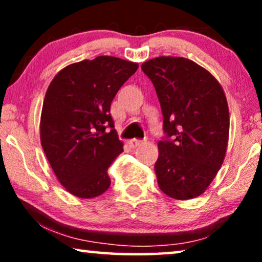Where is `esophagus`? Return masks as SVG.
<instances>
[{
  "label": "esophagus",
  "mask_w": 262,
  "mask_h": 262,
  "mask_svg": "<svg viewBox=\"0 0 262 262\" xmlns=\"http://www.w3.org/2000/svg\"><path fill=\"white\" fill-rule=\"evenodd\" d=\"M128 144H130L131 148H137V146L143 144V141H141V139H130Z\"/></svg>",
  "instance_id": "34e87169"
}]
</instances>
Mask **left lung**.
Listing matches in <instances>:
<instances>
[{"label":"left lung","mask_w":262,"mask_h":262,"mask_svg":"<svg viewBox=\"0 0 262 262\" xmlns=\"http://www.w3.org/2000/svg\"><path fill=\"white\" fill-rule=\"evenodd\" d=\"M142 70L151 80L167 137L159 142L155 173L161 191L178 200L206 191L223 164L229 139L224 91L210 71L184 57L161 56Z\"/></svg>","instance_id":"left-lung-1"}]
</instances>
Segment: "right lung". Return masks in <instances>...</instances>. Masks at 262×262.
I'll return each instance as SVG.
<instances>
[{
	"instance_id": "obj_1",
	"label": "right lung",
	"mask_w": 262,
	"mask_h": 262,
	"mask_svg": "<svg viewBox=\"0 0 262 262\" xmlns=\"http://www.w3.org/2000/svg\"><path fill=\"white\" fill-rule=\"evenodd\" d=\"M137 69L138 63L99 56L66 67L50 83L40 142L53 173L73 195L95 198L108 189L107 169L124 145L114 128L111 103Z\"/></svg>"
}]
</instances>
